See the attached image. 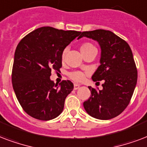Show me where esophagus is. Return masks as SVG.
Returning a JSON list of instances; mask_svg holds the SVG:
<instances>
[{"mask_svg":"<svg viewBox=\"0 0 147 147\" xmlns=\"http://www.w3.org/2000/svg\"><path fill=\"white\" fill-rule=\"evenodd\" d=\"M79 88H80V85H79V84H75L74 85V89L75 90H77V89H79Z\"/></svg>","mask_w":147,"mask_h":147,"instance_id":"1","label":"esophagus"}]
</instances>
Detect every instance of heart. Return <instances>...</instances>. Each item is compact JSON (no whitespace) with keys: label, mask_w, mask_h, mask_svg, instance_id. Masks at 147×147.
<instances>
[{"label":"heart","mask_w":147,"mask_h":147,"mask_svg":"<svg viewBox=\"0 0 147 147\" xmlns=\"http://www.w3.org/2000/svg\"><path fill=\"white\" fill-rule=\"evenodd\" d=\"M91 47H94L93 46V44H90V43H84L80 46V51H85L86 49L91 48ZM64 56H65V51H63L62 53V59L64 58ZM68 76L70 77V78L74 80L76 82H80L82 80H84L85 77H86V74L84 72H82L80 70H74V71H72V72H70L68 74Z\"/></svg>","instance_id":"b5f03b06"}]
</instances>
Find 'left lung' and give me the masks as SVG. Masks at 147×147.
Instances as JSON below:
<instances>
[{
    "instance_id": "left-lung-1",
    "label": "left lung",
    "mask_w": 147,
    "mask_h": 147,
    "mask_svg": "<svg viewBox=\"0 0 147 147\" xmlns=\"http://www.w3.org/2000/svg\"><path fill=\"white\" fill-rule=\"evenodd\" d=\"M88 37L98 42L101 49L99 66L93 76L94 82L103 80V89L88 86L91 95L84 103L86 113L99 120H110L126 109L137 82V70L129 44L110 30L82 32L78 39Z\"/></svg>"
}]
</instances>
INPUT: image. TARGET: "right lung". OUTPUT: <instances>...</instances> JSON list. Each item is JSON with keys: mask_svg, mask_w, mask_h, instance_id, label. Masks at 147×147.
Segmentation results:
<instances>
[{"mask_svg": "<svg viewBox=\"0 0 147 147\" xmlns=\"http://www.w3.org/2000/svg\"><path fill=\"white\" fill-rule=\"evenodd\" d=\"M81 32L37 28L25 36L16 48L12 84L16 96L25 112L40 120L61 114L66 97L74 89L70 80L57 85L50 78L51 70L62 67V53Z\"/></svg>", "mask_w": 147, "mask_h": 147, "instance_id": "add662e5", "label": "right lung"}]
</instances>
